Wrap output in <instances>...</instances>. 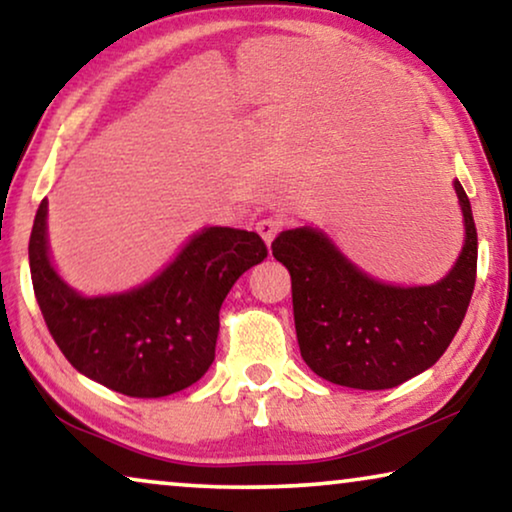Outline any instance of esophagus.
Returning a JSON list of instances; mask_svg holds the SVG:
<instances>
[{
	"instance_id": "1",
	"label": "esophagus",
	"mask_w": 512,
	"mask_h": 512,
	"mask_svg": "<svg viewBox=\"0 0 512 512\" xmlns=\"http://www.w3.org/2000/svg\"><path fill=\"white\" fill-rule=\"evenodd\" d=\"M284 228H286V219H284L282 214H270V216H265V219H261V221L256 223L258 235L263 237L265 244H270L272 240H275V237L282 233Z\"/></svg>"
}]
</instances>
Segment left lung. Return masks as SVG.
I'll return each mask as SVG.
<instances>
[{"label":"left lung","instance_id":"obj_1","mask_svg":"<svg viewBox=\"0 0 512 512\" xmlns=\"http://www.w3.org/2000/svg\"><path fill=\"white\" fill-rule=\"evenodd\" d=\"M466 242L450 275L431 286L380 284L356 270L326 235L286 230L272 256L291 272L293 319L303 361L352 389H391L431 368L457 335L478 272L471 202L454 181Z\"/></svg>","mask_w":512,"mask_h":512}]
</instances>
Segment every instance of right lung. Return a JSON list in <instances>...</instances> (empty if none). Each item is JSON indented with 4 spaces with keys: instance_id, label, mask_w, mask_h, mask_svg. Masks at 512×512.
<instances>
[{
    "instance_id": "right-lung-1",
    "label": "right lung",
    "mask_w": 512,
    "mask_h": 512,
    "mask_svg": "<svg viewBox=\"0 0 512 512\" xmlns=\"http://www.w3.org/2000/svg\"><path fill=\"white\" fill-rule=\"evenodd\" d=\"M46 200L30 235L34 296L65 359L90 380L132 398L170 396L214 361L219 310L233 284L268 256L256 233L205 228L149 284L83 298L55 275L46 249Z\"/></svg>"
}]
</instances>
